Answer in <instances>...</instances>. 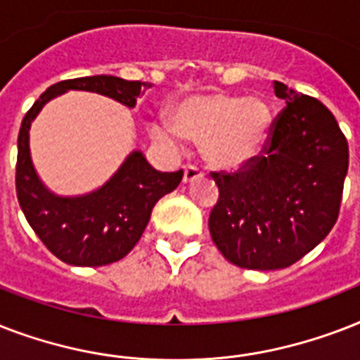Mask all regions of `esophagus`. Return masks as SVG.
<instances>
[{
  "label": "esophagus",
  "mask_w": 360,
  "mask_h": 360,
  "mask_svg": "<svg viewBox=\"0 0 360 360\" xmlns=\"http://www.w3.org/2000/svg\"><path fill=\"white\" fill-rule=\"evenodd\" d=\"M200 177H203V174L200 172V169L196 168V166H192V164H188V166H185V175H183V183H194L196 179H200Z\"/></svg>",
  "instance_id": "34e87169"
}]
</instances>
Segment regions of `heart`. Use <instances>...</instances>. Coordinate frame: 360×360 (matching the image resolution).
<instances>
[{"mask_svg":"<svg viewBox=\"0 0 360 360\" xmlns=\"http://www.w3.org/2000/svg\"><path fill=\"white\" fill-rule=\"evenodd\" d=\"M169 123L172 129L162 123L151 127V138L157 143L175 149L179 134L200 146L211 168L233 172L252 162L267 143L273 114L259 97L213 91L175 104Z\"/></svg>","mask_w":360,"mask_h":360,"instance_id":"heart-1","label":"heart"}]
</instances>
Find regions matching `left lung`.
<instances>
[{"mask_svg": "<svg viewBox=\"0 0 360 360\" xmlns=\"http://www.w3.org/2000/svg\"><path fill=\"white\" fill-rule=\"evenodd\" d=\"M273 87L285 106L263 155L233 174L211 172L219 186L211 239L228 262L256 271L290 267L329 236L349 164L346 136L327 106L282 82Z\"/></svg>", "mask_w": 360, "mask_h": 360, "instance_id": "left-lung-1", "label": "left lung"}]
</instances>
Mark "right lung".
<instances>
[{
  "mask_svg": "<svg viewBox=\"0 0 360 360\" xmlns=\"http://www.w3.org/2000/svg\"><path fill=\"white\" fill-rule=\"evenodd\" d=\"M147 87L151 84L106 75L58 82L37 98L22 120L16 157V196L37 237L61 262L76 267H101L120 262L140 240L155 203L177 188L183 169L157 172L140 151H134L98 191L80 198L53 196L37 177L31 164V121L50 98L69 89L101 93L132 108Z\"/></svg>",
  "mask_w": 360,
  "mask_h": 360,
  "instance_id": "add662e5",
  "label": "right lung"
}]
</instances>
